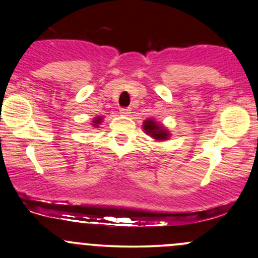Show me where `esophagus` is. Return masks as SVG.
I'll return each instance as SVG.
<instances>
[{
    "instance_id": "obj_1",
    "label": "esophagus",
    "mask_w": 258,
    "mask_h": 258,
    "mask_svg": "<svg viewBox=\"0 0 258 258\" xmlns=\"http://www.w3.org/2000/svg\"><path fill=\"white\" fill-rule=\"evenodd\" d=\"M121 114H123V116H130L131 114V108H121Z\"/></svg>"
}]
</instances>
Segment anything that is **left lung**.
<instances>
[{"label":"left lung","instance_id":"8db88e82","mask_svg":"<svg viewBox=\"0 0 258 258\" xmlns=\"http://www.w3.org/2000/svg\"><path fill=\"white\" fill-rule=\"evenodd\" d=\"M144 131L146 135L152 137V139L157 142L167 141V140L171 137V132L168 131V128H166L162 123L155 121L153 118L145 119Z\"/></svg>","mask_w":258,"mask_h":258}]
</instances>
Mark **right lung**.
<instances>
[{"instance_id":"right-lung-1","label":"right lung","mask_w":258,"mask_h":258,"mask_svg":"<svg viewBox=\"0 0 258 258\" xmlns=\"http://www.w3.org/2000/svg\"><path fill=\"white\" fill-rule=\"evenodd\" d=\"M103 121V117L102 116H97V117H93L92 119V127H95V128H97V127H100V124L102 123Z\"/></svg>"}]
</instances>
